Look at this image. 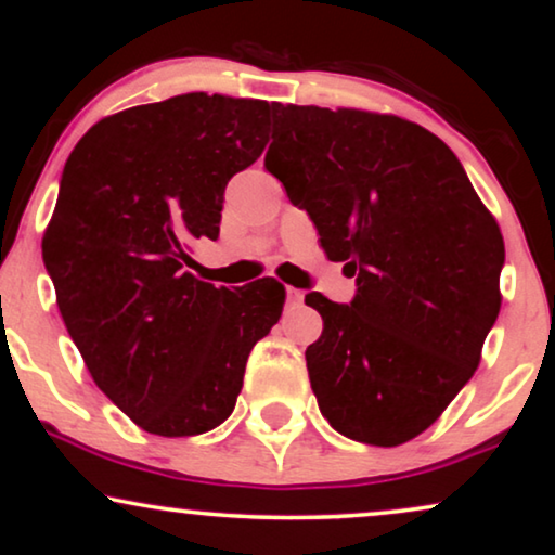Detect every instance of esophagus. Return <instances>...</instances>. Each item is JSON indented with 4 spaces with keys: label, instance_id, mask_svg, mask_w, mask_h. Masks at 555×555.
<instances>
[{
    "label": "esophagus",
    "instance_id": "1",
    "mask_svg": "<svg viewBox=\"0 0 555 555\" xmlns=\"http://www.w3.org/2000/svg\"><path fill=\"white\" fill-rule=\"evenodd\" d=\"M285 293H287V302H291V306H300L302 298H306V293L298 291V287H287Z\"/></svg>",
    "mask_w": 555,
    "mask_h": 555
}]
</instances>
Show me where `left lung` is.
<instances>
[{"label":"left lung","instance_id":"obj_1","mask_svg":"<svg viewBox=\"0 0 555 555\" xmlns=\"http://www.w3.org/2000/svg\"><path fill=\"white\" fill-rule=\"evenodd\" d=\"M272 177L356 275L323 315L310 386L331 427L374 447L431 427L480 366L500 313L503 234L444 141L391 113L272 105Z\"/></svg>","mask_w":555,"mask_h":555}]
</instances>
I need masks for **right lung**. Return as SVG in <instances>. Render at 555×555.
Instances as JSON below:
<instances>
[{
	"label": "right lung",
	"mask_w": 555,
	"mask_h": 555,
	"mask_svg": "<svg viewBox=\"0 0 555 555\" xmlns=\"http://www.w3.org/2000/svg\"><path fill=\"white\" fill-rule=\"evenodd\" d=\"M268 124V101L184 93L98 120L65 164L44 268L98 389L151 435L219 427L283 313L278 280L227 291L184 270L194 240L219 237L227 181Z\"/></svg>",
	"instance_id": "right-lung-1"
}]
</instances>
